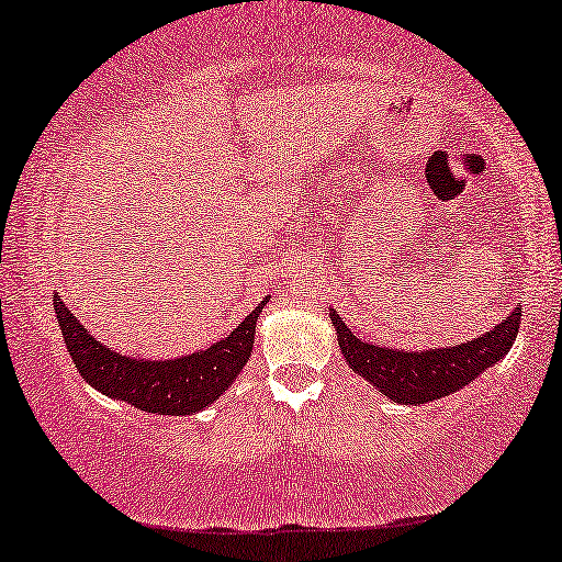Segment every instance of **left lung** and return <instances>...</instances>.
Wrapping results in <instances>:
<instances>
[{"mask_svg":"<svg viewBox=\"0 0 562 562\" xmlns=\"http://www.w3.org/2000/svg\"><path fill=\"white\" fill-rule=\"evenodd\" d=\"M329 318L349 367L392 402L414 404V407L460 392L464 384H470L510 351L520 329V311H513L495 329L468 344L447 349L400 351L357 339L334 308Z\"/></svg>","mask_w":562,"mask_h":562,"instance_id":"left-lung-1","label":"left lung"}]
</instances>
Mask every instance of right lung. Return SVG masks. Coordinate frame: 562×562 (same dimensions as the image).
<instances>
[{"label":"right lung","instance_id":"right-lung-1","mask_svg":"<svg viewBox=\"0 0 562 562\" xmlns=\"http://www.w3.org/2000/svg\"><path fill=\"white\" fill-rule=\"evenodd\" d=\"M52 301H55L57 324L63 329L67 351L85 382H90L110 400L127 402L135 409L178 417V414H193L209 407L240 374L254 349L256 318L269 299H263L226 339L215 341L205 351L166 361L125 357V353L102 347L77 322L63 299L55 296Z\"/></svg>","mask_w":562,"mask_h":562}]
</instances>
